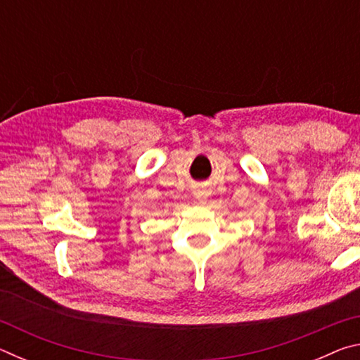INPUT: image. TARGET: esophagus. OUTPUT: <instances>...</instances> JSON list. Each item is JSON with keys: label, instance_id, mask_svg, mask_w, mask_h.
<instances>
[{"label": "esophagus", "instance_id": "obj_1", "mask_svg": "<svg viewBox=\"0 0 360 360\" xmlns=\"http://www.w3.org/2000/svg\"><path fill=\"white\" fill-rule=\"evenodd\" d=\"M195 198H197L200 203H206V198H208V192H206L205 188H200V191L195 192Z\"/></svg>", "mask_w": 360, "mask_h": 360}]
</instances>
